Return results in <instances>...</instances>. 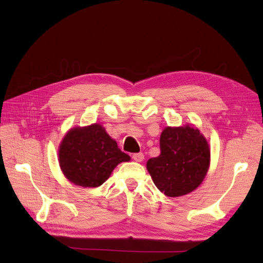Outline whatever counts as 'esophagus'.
<instances>
[{
    "label": "esophagus",
    "instance_id": "esophagus-1",
    "mask_svg": "<svg viewBox=\"0 0 263 263\" xmlns=\"http://www.w3.org/2000/svg\"><path fill=\"white\" fill-rule=\"evenodd\" d=\"M133 159L135 161L137 162H141L142 160H144V154L142 153H137V154H134L133 155Z\"/></svg>",
    "mask_w": 263,
    "mask_h": 263
}]
</instances>
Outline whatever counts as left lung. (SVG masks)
<instances>
[{
    "label": "left lung",
    "instance_id": "8db88e82",
    "mask_svg": "<svg viewBox=\"0 0 263 263\" xmlns=\"http://www.w3.org/2000/svg\"><path fill=\"white\" fill-rule=\"evenodd\" d=\"M210 158L208 141L197 128L166 127L160 136V155L149 159L147 169L162 193L182 196L201 184Z\"/></svg>",
    "mask_w": 263,
    "mask_h": 263
}]
</instances>
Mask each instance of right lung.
I'll use <instances>...</instances> for the list:
<instances>
[{
  "label": "right lung",
  "instance_id": "1",
  "mask_svg": "<svg viewBox=\"0 0 263 263\" xmlns=\"http://www.w3.org/2000/svg\"><path fill=\"white\" fill-rule=\"evenodd\" d=\"M129 160L130 157L118 148L99 124L71 129L59 148L63 174L83 187L102 185L118 163Z\"/></svg>",
  "mask_w": 263,
  "mask_h": 263
}]
</instances>
